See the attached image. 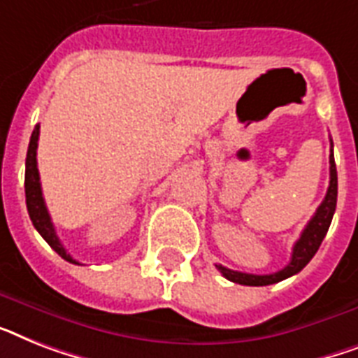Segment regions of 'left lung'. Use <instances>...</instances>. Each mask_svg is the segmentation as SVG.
Wrapping results in <instances>:
<instances>
[{
    "mask_svg": "<svg viewBox=\"0 0 358 358\" xmlns=\"http://www.w3.org/2000/svg\"><path fill=\"white\" fill-rule=\"evenodd\" d=\"M336 193H338V178H336V165L335 156H333V141H331V154H329V187L325 193V199L322 200V204L318 206L316 213L313 215V219L309 220V224L305 226L301 231L300 239L296 241L294 248H292V257L290 263L285 268L278 270L274 274H246V272H237V270H229L222 264H215L219 272L224 275L226 280L234 281L239 285H248V287H264V285L278 283L283 281L290 275L298 274L305 264L309 263L315 254L320 248L322 241H324L325 234L331 226L333 215H335L336 208Z\"/></svg>",
    "mask_w": 358,
    "mask_h": 358,
    "instance_id": "8db88e82",
    "label": "left lung"
}]
</instances>
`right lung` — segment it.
<instances>
[{"mask_svg": "<svg viewBox=\"0 0 358 358\" xmlns=\"http://www.w3.org/2000/svg\"><path fill=\"white\" fill-rule=\"evenodd\" d=\"M38 136H40V124H36L33 134H31V141H29L27 149V159H25V202H27L29 217L33 220V226L36 228L38 234L48 241V245L51 246L62 259L78 264V261H75L73 257L66 252L64 245L57 237L55 226L53 222H51L48 208H45V200H43L42 194V185H40V173H38L36 165Z\"/></svg>", "mask_w": 358, "mask_h": 358, "instance_id": "right-lung-1", "label": "right lung"}]
</instances>
